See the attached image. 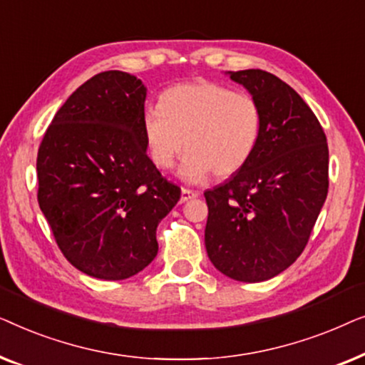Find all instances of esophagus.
<instances>
[{"mask_svg":"<svg viewBox=\"0 0 365 365\" xmlns=\"http://www.w3.org/2000/svg\"><path fill=\"white\" fill-rule=\"evenodd\" d=\"M194 197H197L196 191H191V189H186V187L181 189V202H186L189 199H194Z\"/></svg>","mask_w":365,"mask_h":365,"instance_id":"esophagus-1","label":"esophagus"}]
</instances>
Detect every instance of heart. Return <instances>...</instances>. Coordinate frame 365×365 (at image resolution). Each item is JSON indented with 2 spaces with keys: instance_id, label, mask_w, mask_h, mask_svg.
Returning <instances> with one entry per match:
<instances>
[{
  "instance_id": "obj_1",
  "label": "heart",
  "mask_w": 365,
  "mask_h": 365,
  "mask_svg": "<svg viewBox=\"0 0 365 365\" xmlns=\"http://www.w3.org/2000/svg\"><path fill=\"white\" fill-rule=\"evenodd\" d=\"M149 158L171 169L184 146L181 176L191 182L231 178L256 153L264 128L261 101L211 79L173 84L141 114Z\"/></svg>"
}]
</instances>
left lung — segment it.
Returning a JSON list of instances; mask_svg holds the SVG:
<instances>
[{
	"label": "left lung",
	"mask_w": 365,
	"mask_h": 365,
	"mask_svg": "<svg viewBox=\"0 0 365 365\" xmlns=\"http://www.w3.org/2000/svg\"><path fill=\"white\" fill-rule=\"evenodd\" d=\"M229 76L261 101L264 128L241 171L204 192L207 256L242 282L267 281L307 246L327 197L329 148L324 129L294 89L262 69Z\"/></svg>",
	"instance_id": "1"
}]
</instances>
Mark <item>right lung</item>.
<instances>
[{
    "label": "right lung",
    "mask_w": 365,
    "mask_h": 365,
    "mask_svg": "<svg viewBox=\"0 0 365 365\" xmlns=\"http://www.w3.org/2000/svg\"><path fill=\"white\" fill-rule=\"evenodd\" d=\"M146 88L99 73L54 114L38 149V202L63 256L88 276L121 281L158 254L156 229L181 189L146 153Z\"/></svg>",
    "instance_id": "1"
}]
</instances>
